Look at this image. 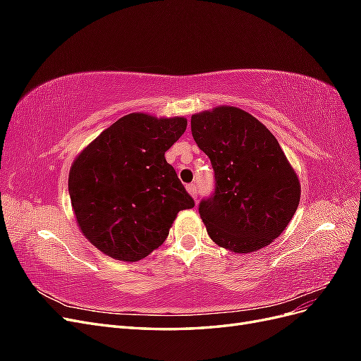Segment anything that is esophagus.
Masks as SVG:
<instances>
[{
    "mask_svg": "<svg viewBox=\"0 0 361 361\" xmlns=\"http://www.w3.org/2000/svg\"><path fill=\"white\" fill-rule=\"evenodd\" d=\"M187 191L191 194V197H194L195 200H197V185H195V183H188L187 185Z\"/></svg>",
    "mask_w": 361,
    "mask_h": 361,
    "instance_id": "esophagus-1",
    "label": "esophagus"
}]
</instances>
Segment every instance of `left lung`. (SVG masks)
Segmentation results:
<instances>
[{
	"label": "left lung",
	"mask_w": 361,
	"mask_h": 361,
	"mask_svg": "<svg viewBox=\"0 0 361 361\" xmlns=\"http://www.w3.org/2000/svg\"><path fill=\"white\" fill-rule=\"evenodd\" d=\"M191 133L209 157L215 191L199 212L212 241L233 253L269 245L297 211L301 187L277 138L236 106L191 117Z\"/></svg>",
	"instance_id": "obj_1"
}]
</instances>
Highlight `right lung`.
Wrapping results in <instances>:
<instances>
[{
	"label": "right lung",
	"instance_id": "right-lung-1",
	"mask_svg": "<svg viewBox=\"0 0 361 361\" xmlns=\"http://www.w3.org/2000/svg\"><path fill=\"white\" fill-rule=\"evenodd\" d=\"M187 129L185 117L123 116L75 158L69 195L84 236L104 255L145 259L194 200L166 152Z\"/></svg>",
	"mask_w": 361,
	"mask_h": 361
}]
</instances>
